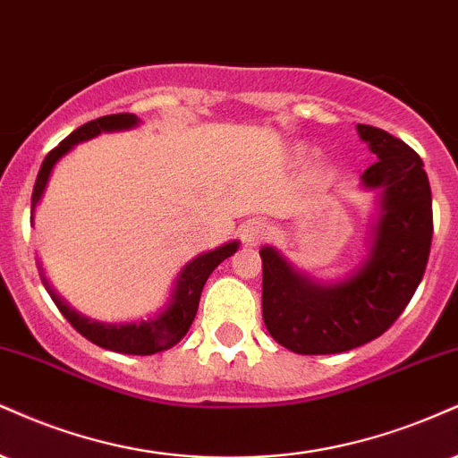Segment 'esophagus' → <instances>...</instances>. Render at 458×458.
<instances>
[{
  "label": "esophagus",
  "instance_id": "esophagus-1",
  "mask_svg": "<svg viewBox=\"0 0 458 458\" xmlns=\"http://www.w3.org/2000/svg\"><path fill=\"white\" fill-rule=\"evenodd\" d=\"M267 233H270V227L263 220H250L242 229V240H244L246 246H257L267 238Z\"/></svg>",
  "mask_w": 458,
  "mask_h": 458
}]
</instances>
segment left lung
<instances>
[{"label":"left lung","mask_w":458,"mask_h":458,"mask_svg":"<svg viewBox=\"0 0 458 458\" xmlns=\"http://www.w3.org/2000/svg\"><path fill=\"white\" fill-rule=\"evenodd\" d=\"M377 154L362 174L381 188V216L373 249L347 281L317 284L292 270L276 250L261 249V310L278 345L302 356H326L384 335L410 304L427 270L433 240V199L422 158L394 134L358 123Z\"/></svg>","instance_id":"1"}]
</instances>
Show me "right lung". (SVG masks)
Here are the masks:
<instances>
[{"label":"right lung","mask_w":458,"mask_h":458,"mask_svg":"<svg viewBox=\"0 0 458 458\" xmlns=\"http://www.w3.org/2000/svg\"><path fill=\"white\" fill-rule=\"evenodd\" d=\"M137 123L139 117L132 115V113H115V115L98 117V120H91L83 123V126H79L55 149H51L47 154V158L42 160V166L36 177L34 192H31V220H34V209L38 201H40L42 192H45L53 166H55V163L64 154L72 149V145L88 141V139L96 137L100 132L123 131V128H132ZM235 250H238V242H229V244L220 246L216 250L203 252L197 259L186 263V267L177 276L175 292L171 295L174 298L171 304L158 317H154L149 321H139V324H98V321H89L88 317L74 313L70 306L64 304L51 289H48V293H51L59 313L68 319V324L81 336L94 343V345L111 349V352L117 353H131V356H152L156 352H165V349L177 345L186 336L188 327L195 321L203 284H206L209 274L216 270L218 263H223Z\"/></svg>","instance_id":"1"}]
</instances>
